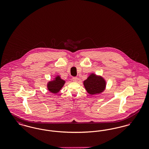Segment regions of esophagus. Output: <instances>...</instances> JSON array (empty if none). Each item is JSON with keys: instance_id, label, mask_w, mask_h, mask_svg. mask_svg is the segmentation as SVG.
I'll return each mask as SVG.
<instances>
[{"instance_id": "34e87169", "label": "esophagus", "mask_w": 149, "mask_h": 149, "mask_svg": "<svg viewBox=\"0 0 149 149\" xmlns=\"http://www.w3.org/2000/svg\"><path fill=\"white\" fill-rule=\"evenodd\" d=\"M72 80L74 82H77L78 80V78L77 77H73V78H72Z\"/></svg>"}]
</instances>
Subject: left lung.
Segmentation results:
<instances>
[{"label": "left lung", "mask_w": 149, "mask_h": 149, "mask_svg": "<svg viewBox=\"0 0 149 149\" xmlns=\"http://www.w3.org/2000/svg\"><path fill=\"white\" fill-rule=\"evenodd\" d=\"M86 91L91 95H95L103 92L106 87V81L101 76L92 73L83 81Z\"/></svg>", "instance_id": "obj_1"}]
</instances>
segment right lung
<instances>
[{"label": "right lung", "mask_w": 149, "mask_h": 149, "mask_svg": "<svg viewBox=\"0 0 149 149\" xmlns=\"http://www.w3.org/2000/svg\"><path fill=\"white\" fill-rule=\"evenodd\" d=\"M65 83V81L63 80L59 75H57L52 80L48 82L47 84V89L52 93L56 94L62 89Z\"/></svg>", "instance_id": "obj_1"}]
</instances>
